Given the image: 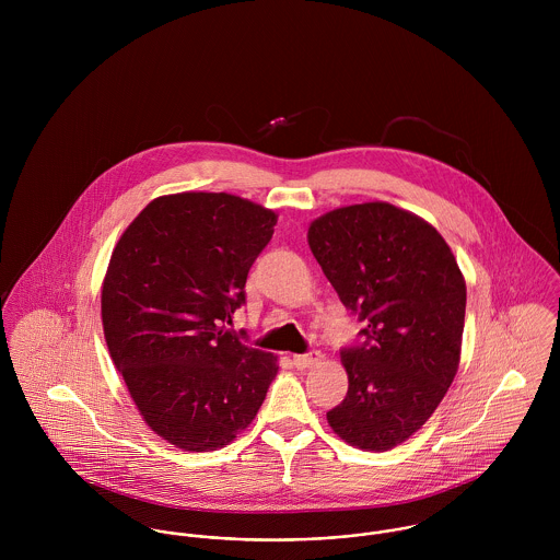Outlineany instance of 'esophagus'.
I'll list each match as a JSON object with an SVG mask.
<instances>
[{"label":"esophagus","mask_w":560,"mask_h":560,"mask_svg":"<svg viewBox=\"0 0 560 560\" xmlns=\"http://www.w3.org/2000/svg\"><path fill=\"white\" fill-rule=\"evenodd\" d=\"M319 360V351H313V353H295V355H293V364H295V369H300V371H306V369L315 366Z\"/></svg>","instance_id":"34e87169"}]
</instances>
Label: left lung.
<instances>
[{"label":"left lung","instance_id":"8db88e82","mask_svg":"<svg viewBox=\"0 0 560 560\" xmlns=\"http://www.w3.org/2000/svg\"><path fill=\"white\" fill-rule=\"evenodd\" d=\"M308 245L345 308L366 320L364 345L342 351L349 390L327 422L349 446L390 451L422 429L457 375L466 278L444 237L390 202L323 213Z\"/></svg>","mask_w":560,"mask_h":560}]
</instances>
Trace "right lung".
<instances>
[{
  "label": "right lung",
  "mask_w": 560,
  "mask_h": 560,
  "mask_svg": "<svg viewBox=\"0 0 560 560\" xmlns=\"http://www.w3.org/2000/svg\"><path fill=\"white\" fill-rule=\"evenodd\" d=\"M278 213L226 191L151 200L116 243L101 319L144 422L187 453L229 446L258 413L278 355L226 329Z\"/></svg>",
  "instance_id": "1"
}]
</instances>
